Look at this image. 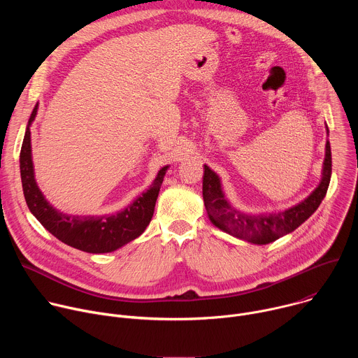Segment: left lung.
I'll use <instances>...</instances> for the list:
<instances>
[{"instance_id":"8db88e82","label":"left lung","mask_w":358,"mask_h":358,"mask_svg":"<svg viewBox=\"0 0 358 358\" xmlns=\"http://www.w3.org/2000/svg\"><path fill=\"white\" fill-rule=\"evenodd\" d=\"M203 170L206 171L202 178V196L211 222L232 236L250 243L266 245L294 231L319 208L330 184L331 148L327 140L323 177L319 187L297 206L278 214L252 215L234 208L222 192L220 177L208 166H203Z\"/></svg>"}]
</instances>
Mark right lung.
<instances>
[{
  "label": "right lung",
  "instance_id": "right-lung-1",
  "mask_svg": "<svg viewBox=\"0 0 358 358\" xmlns=\"http://www.w3.org/2000/svg\"><path fill=\"white\" fill-rule=\"evenodd\" d=\"M36 110L38 105L31 113L20 155L22 191L27 206L34 217L43 225L45 229H48L64 243L89 253L113 252L140 236L152 218L159 191L169 166L159 171L156 180L152 181L145 192H143L127 208L119 211L117 214L82 217L59 213L45 199L34 177L29 126L36 116Z\"/></svg>",
  "mask_w": 358,
  "mask_h": 358
}]
</instances>
